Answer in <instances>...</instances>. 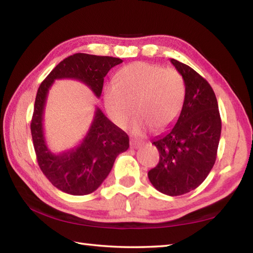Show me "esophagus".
<instances>
[{
	"label": "esophagus",
	"instance_id": "esophagus-1",
	"mask_svg": "<svg viewBox=\"0 0 253 253\" xmlns=\"http://www.w3.org/2000/svg\"><path fill=\"white\" fill-rule=\"evenodd\" d=\"M142 145H144V141H141V140H138V139H131L130 140V147H131V148H134V149L139 148V147H141Z\"/></svg>",
	"mask_w": 253,
	"mask_h": 253
}]
</instances>
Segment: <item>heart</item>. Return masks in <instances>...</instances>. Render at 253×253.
Returning <instances> with one entry per match:
<instances>
[{
    "label": "heart",
    "instance_id": "1",
    "mask_svg": "<svg viewBox=\"0 0 253 253\" xmlns=\"http://www.w3.org/2000/svg\"><path fill=\"white\" fill-rule=\"evenodd\" d=\"M185 100V84L173 68L136 62L126 65L104 89L108 116L119 127H126L134 114L138 116L131 130L142 134L151 127L164 130L177 121Z\"/></svg>",
    "mask_w": 253,
    "mask_h": 253
}]
</instances>
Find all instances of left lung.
Returning a JSON list of instances; mask_svg holds the SVG:
<instances>
[{"label":"left lung","mask_w":253,"mask_h":253,"mask_svg":"<svg viewBox=\"0 0 253 253\" xmlns=\"http://www.w3.org/2000/svg\"><path fill=\"white\" fill-rule=\"evenodd\" d=\"M185 83V100L174 126L153 140L159 163L148 171L162 194L180 196L196 189L212 169L221 135V118L214 91L203 76L171 58Z\"/></svg>","instance_id":"obj_1"}]
</instances>
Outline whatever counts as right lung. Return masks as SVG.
Listing matches in <instances>:
<instances>
[{"label": "right lung", "instance_id": "right-lung-1", "mask_svg": "<svg viewBox=\"0 0 253 253\" xmlns=\"http://www.w3.org/2000/svg\"><path fill=\"white\" fill-rule=\"evenodd\" d=\"M121 63L117 57L77 53L63 59L39 87L31 123L36 159L52 185L63 192L84 196L97 189L111 172L117 156L129 148V137L96 107L89 129L80 144L63 153H52L43 125L49 88L55 80L72 79L84 83L99 98L104 77Z\"/></svg>", "mask_w": 253, "mask_h": 253}]
</instances>
